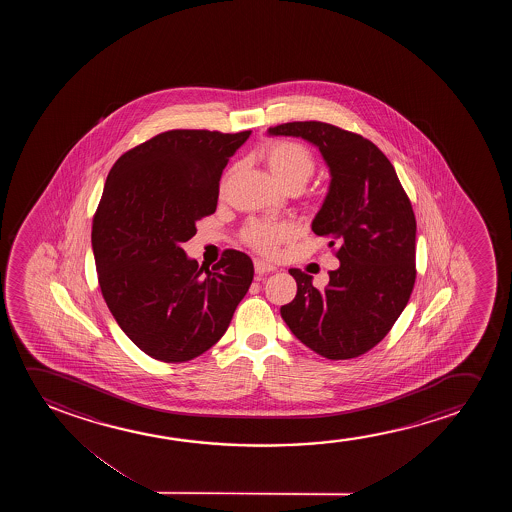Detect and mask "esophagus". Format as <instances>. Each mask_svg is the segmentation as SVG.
<instances>
[{
    "label": "esophagus",
    "mask_w": 512,
    "mask_h": 512,
    "mask_svg": "<svg viewBox=\"0 0 512 512\" xmlns=\"http://www.w3.org/2000/svg\"><path fill=\"white\" fill-rule=\"evenodd\" d=\"M273 271H276V267L267 264L264 260H255V273L259 274V276L273 273Z\"/></svg>",
    "instance_id": "obj_1"
}]
</instances>
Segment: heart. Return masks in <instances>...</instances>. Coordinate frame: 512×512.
Masks as SVG:
<instances>
[{
	"instance_id": "1",
	"label": "heart",
	"mask_w": 512,
	"mask_h": 512,
	"mask_svg": "<svg viewBox=\"0 0 512 512\" xmlns=\"http://www.w3.org/2000/svg\"><path fill=\"white\" fill-rule=\"evenodd\" d=\"M264 159L281 187H302L313 176L315 155L297 141H271L264 148ZM294 236V229L281 222H252L245 229V241L253 250L273 255L281 243Z\"/></svg>"
}]
</instances>
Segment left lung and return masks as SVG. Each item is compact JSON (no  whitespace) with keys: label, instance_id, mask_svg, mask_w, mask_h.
Returning <instances> with one entry per match:
<instances>
[{"label":"left lung","instance_id":"1","mask_svg":"<svg viewBox=\"0 0 512 512\" xmlns=\"http://www.w3.org/2000/svg\"><path fill=\"white\" fill-rule=\"evenodd\" d=\"M269 136L315 145L329 166V192L311 229L337 245L341 266L318 290L290 269L297 295L281 318L302 344L330 360L364 355L390 332L416 280V220L392 162L372 141L325 122H288Z\"/></svg>","mask_w":512,"mask_h":512}]
</instances>
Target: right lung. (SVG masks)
Returning <instances> with one entry per match:
<instances>
[{
  "label": "right lung",
  "mask_w": 512,
  "mask_h": 512,
  "mask_svg": "<svg viewBox=\"0 0 512 512\" xmlns=\"http://www.w3.org/2000/svg\"><path fill=\"white\" fill-rule=\"evenodd\" d=\"M252 131L175 129L120 155L92 222L106 306L148 357L176 364L210 350L253 280L246 253L225 250L203 274L182 245L217 210L229 157Z\"/></svg>",
  "instance_id": "add662e5"
}]
</instances>
